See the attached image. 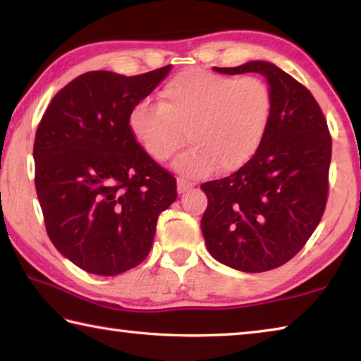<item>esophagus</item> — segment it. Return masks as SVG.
Returning a JSON list of instances; mask_svg holds the SVG:
<instances>
[{
	"label": "esophagus",
	"instance_id": "esophagus-1",
	"mask_svg": "<svg viewBox=\"0 0 361 361\" xmlns=\"http://www.w3.org/2000/svg\"><path fill=\"white\" fill-rule=\"evenodd\" d=\"M192 186H194V183L188 181V180H185V178H178V180H176V189H178L180 194L186 192L188 189H191Z\"/></svg>",
	"mask_w": 361,
	"mask_h": 361
}]
</instances>
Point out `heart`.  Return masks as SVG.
<instances>
[{"mask_svg": "<svg viewBox=\"0 0 361 361\" xmlns=\"http://www.w3.org/2000/svg\"><path fill=\"white\" fill-rule=\"evenodd\" d=\"M272 90L258 76H226L192 68L164 85L161 103L138 102L129 130L152 161L164 162L185 143L191 148L173 167L186 178H200L218 167L234 172L252 159L272 118Z\"/></svg>", "mask_w": 361, "mask_h": 361, "instance_id": "1", "label": "heart"}]
</instances>
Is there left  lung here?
Segmentation results:
<instances>
[{
  "label": "left lung",
  "mask_w": 361,
  "mask_h": 361,
  "mask_svg": "<svg viewBox=\"0 0 361 361\" xmlns=\"http://www.w3.org/2000/svg\"><path fill=\"white\" fill-rule=\"evenodd\" d=\"M224 75L259 73L274 108L259 149L237 172L204 183L209 205L200 228L210 255L243 272L288 262L312 235L328 199L331 135L314 95L269 62L215 68Z\"/></svg>",
  "instance_id": "1"
}]
</instances>
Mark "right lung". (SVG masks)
<instances>
[{
    "label": "right lung",
    "mask_w": 361,
    "mask_h": 361,
    "mask_svg": "<svg viewBox=\"0 0 361 361\" xmlns=\"http://www.w3.org/2000/svg\"><path fill=\"white\" fill-rule=\"evenodd\" d=\"M172 66L137 76L89 71L57 92L33 146L49 239L85 272L118 276L148 256L176 180L140 148L130 109Z\"/></svg>",
    "instance_id": "right-lung-1"
}]
</instances>
